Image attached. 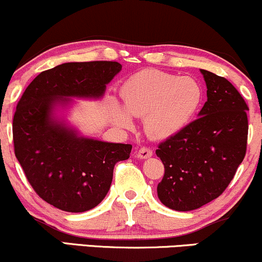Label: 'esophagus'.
<instances>
[{"instance_id": "esophagus-1", "label": "esophagus", "mask_w": 262, "mask_h": 262, "mask_svg": "<svg viewBox=\"0 0 262 262\" xmlns=\"http://www.w3.org/2000/svg\"><path fill=\"white\" fill-rule=\"evenodd\" d=\"M154 151L150 149V147H141L137 151V157L138 159H149V157L152 156Z\"/></svg>"}]
</instances>
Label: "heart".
Segmentation results:
<instances>
[{
	"mask_svg": "<svg viewBox=\"0 0 262 262\" xmlns=\"http://www.w3.org/2000/svg\"><path fill=\"white\" fill-rule=\"evenodd\" d=\"M121 95L126 111L113 103L111 117L116 124L130 128L129 113L144 117V128L150 137L166 139L191 121L203 100V89L193 78L147 69L129 78Z\"/></svg>",
	"mask_w": 262,
	"mask_h": 262,
	"instance_id": "1",
	"label": "heart"
}]
</instances>
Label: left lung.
I'll return each mask as SVG.
<instances>
[{
    "mask_svg": "<svg viewBox=\"0 0 262 262\" xmlns=\"http://www.w3.org/2000/svg\"><path fill=\"white\" fill-rule=\"evenodd\" d=\"M207 101L196 118L159 144L165 166L157 185L163 205L176 211L199 209L219 198L244 160L249 107L226 78L201 69Z\"/></svg>",
    "mask_w": 262,
    "mask_h": 262,
    "instance_id": "8db88e82",
    "label": "left lung"
}]
</instances>
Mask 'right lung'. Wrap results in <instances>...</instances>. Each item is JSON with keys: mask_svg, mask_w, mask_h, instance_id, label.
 Listing matches in <instances>:
<instances>
[{"mask_svg": "<svg viewBox=\"0 0 262 262\" xmlns=\"http://www.w3.org/2000/svg\"><path fill=\"white\" fill-rule=\"evenodd\" d=\"M122 69L118 62H69L41 72L18 101L13 117L14 154L42 200L67 212L97 206L111 187L113 168L129 159L130 144L79 137L52 117L68 97H101Z\"/></svg>", "mask_w": 262, "mask_h": 262, "instance_id": "obj_1", "label": "right lung"}]
</instances>
